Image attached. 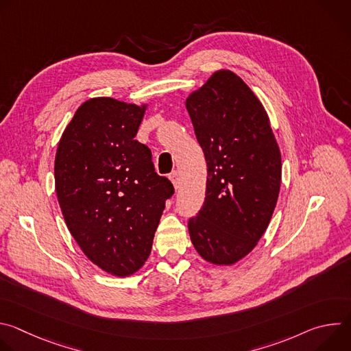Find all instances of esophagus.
Here are the masks:
<instances>
[{
    "mask_svg": "<svg viewBox=\"0 0 351 351\" xmlns=\"http://www.w3.org/2000/svg\"><path fill=\"white\" fill-rule=\"evenodd\" d=\"M169 179L172 180V183H173V186H175V189L178 190L179 187H180V178H179V173L175 171V172H172L171 175H169Z\"/></svg>",
    "mask_w": 351,
    "mask_h": 351,
    "instance_id": "1",
    "label": "esophagus"
}]
</instances>
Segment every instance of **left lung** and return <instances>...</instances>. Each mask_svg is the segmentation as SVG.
<instances>
[{
	"mask_svg": "<svg viewBox=\"0 0 351 351\" xmlns=\"http://www.w3.org/2000/svg\"><path fill=\"white\" fill-rule=\"evenodd\" d=\"M207 161L204 206L189 219L197 253L232 265L257 245L272 218L282 160L269 118L233 72L218 71L186 99Z\"/></svg>",
	"mask_w": 351,
	"mask_h": 351,
	"instance_id": "left-lung-1",
	"label": "left lung"
}]
</instances>
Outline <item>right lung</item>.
<instances>
[{"label": "right lung", "instance_id": "add662e5", "mask_svg": "<svg viewBox=\"0 0 351 351\" xmlns=\"http://www.w3.org/2000/svg\"><path fill=\"white\" fill-rule=\"evenodd\" d=\"M145 106L91 98L75 112L56 156V191L69 232L87 258L115 276L140 269L175 193L134 140Z\"/></svg>", "mask_w": 351, "mask_h": 351}]
</instances>
